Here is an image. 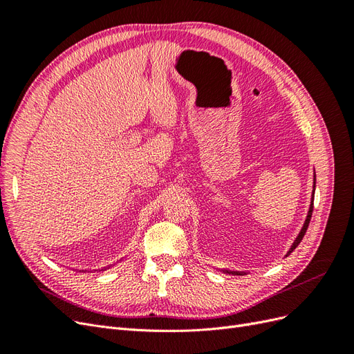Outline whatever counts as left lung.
<instances>
[{
    "label": "left lung",
    "instance_id": "1",
    "mask_svg": "<svg viewBox=\"0 0 354 354\" xmlns=\"http://www.w3.org/2000/svg\"><path fill=\"white\" fill-rule=\"evenodd\" d=\"M316 183V181H315ZM312 199H315V195H313V198ZM312 212H313V202H312V205H310V209H308V216H307V218H306V223H304V226H303V229H301V232H299V234H298V238L295 239V242L292 243V246H291V250H289V252H292L297 246H298V243L303 241V238H304V234H306V232H307V227H308V223H310V218H312ZM288 252V254H289ZM236 274H239V273H236Z\"/></svg>",
    "mask_w": 354,
    "mask_h": 354
}]
</instances>
